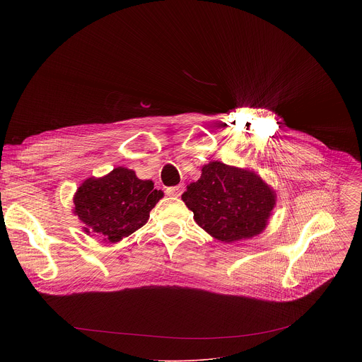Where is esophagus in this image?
Wrapping results in <instances>:
<instances>
[{
  "mask_svg": "<svg viewBox=\"0 0 362 362\" xmlns=\"http://www.w3.org/2000/svg\"><path fill=\"white\" fill-rule=\"evenodd\" d=\"M183 192V185H177V186H172V187H168L166 189V193L169 196H175V197H179Z\"/></svg>",
  "mask_w": 362,
  "mask_h": 362,
  "instance_id": "1",
  "label": "esophagus"
}]
</instances>
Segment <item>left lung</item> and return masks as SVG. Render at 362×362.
Wrapping results in <instances>:
<instances>
[{"label":"left lung","mask_w":362,"mask_h":362,"mask_svg":"<svg viewBox=\"0 0 362 362\" xmlns=\"http://www.w3.org/2000/svg\"><path fill=\"white\" fill-rule=\"evenodd\" d=\"M182 200L196 223L225 243L261 233L275 206L274 190L256 173L211 162L197 182L187 185Z\"/></svg>","instance_id":"left-lung-1"}]
</instances>
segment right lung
<instances>
[{"label": "right lung", "mask_w": 362, "mask_h": 362, "mask_svg": "<svg viewBox=\"0 0 362 362\" xmlns=\"http://www.w3.org/2000/svg\"><path fill=\"white\" fill-rule=\"evenodd\" d=\"M151 180H140L126 168L107 176L87 179L74 194V214L87 233L95 232L107 242H119L140 229L163 192Z\"/></svg>", "instance_id": "right-lung-1"}]
</instances>
